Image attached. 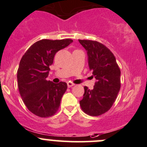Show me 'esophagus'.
<instances>
[{
  "mask_svg": "<svg viewBox=\"0 0 147 147\" xmlns=\"http://www.w3.org/2000/svg\"><path fill=\"white\" fill-rule=\"evenodd\" d=\"M74 85H75V84L72 83V82H67V87H68V88H71V87L74 86Z\"/></svg>",
  "mask_w": 147,
  "mask_h": 147,
  "instance_id": "obj_1",
  "label": "esophagus"
}]
</instances>
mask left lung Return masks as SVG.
<instances>
[{
  "mask_svg": "<svg viewBox=\"0 0 147 147\" xmlns=\"http://www.w3.org/2000/svg\"><path fill=\"white\" fill-rule=\"evenodd\" d=\"M87 52L89 69L96 81L93 89L85 86L83 98L80 101L86 114L98 116L111 108L121 88V70L116 57L105 45L96 41L80 40Z\"/></svg>",
  "mask_w": 147,
  "mask_h": 147,
  "instance_id": "left-lung-1",
  "label": "left lung"
}]
</instances>
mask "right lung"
Masks as SVG:
<instances>
[{
	"label": "right lung",
	"instance_id": "add662e5",
	"mask_svg": "<svg viewBox=\"0 0 147 147\" xmlns=\"http://www.w3.org/2000/svg\"><path fill=\"white\" fill-rule=\"evenodd\" d=\"M73 41L42 39L31 45L20 61L17 80L20 95L32 113L42 118L55 114L67 88L65 82L47 80L55 55Z\"/></svg>",
	"mask_w": 147,
	"mask_h": 147
}]
</instances>
